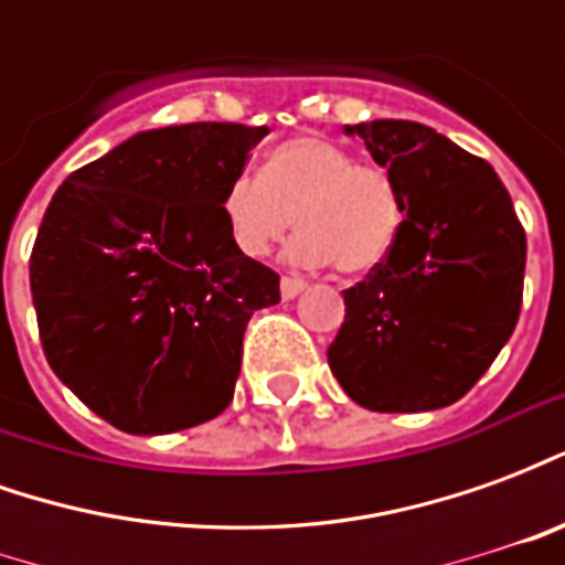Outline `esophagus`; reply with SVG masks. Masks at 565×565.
<instances>
[{"label": "esophagus", "mask_w": 565, "mask_h": 565, "mask_svg": "<svg viewBox=\"0 0 565 565\" xmlns=\"http://www.w3.org/2000/svg\"><path fill=\"white\" fill-rule=\"evenodd\" d=\"M308 290V284L302 278H281V296L284 299H296Z\"/></svg>", "instance_id": "1"}]
</instances>
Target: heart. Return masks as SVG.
<instances>
[{
  "instance_id": "b5f03b06",
  "label": "heart",
  "mask_w": 565,
  "mask_h": 565,
  "mask_svg": "<svg viewBox=\"0 0 565 565\" xmlns=\"http://www.w3.org/2000/svg\"><path fill=\"white\" fill-rule=\"evenodd\" d=\"M221 214L245 257H269L299 223L290 259L299 266L335 263L344 275L379 269L403 221L391 178L318 136L284 141L269 150L259 174L233 178Z\"/></svg>"
}]
</instances>
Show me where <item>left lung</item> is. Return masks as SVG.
<instances>
[{"mask_svg":"<svg viewBox=\"0 0 565 565\" xmlns=\"http://www.w3.org/2000/svg\"><path fill=\"white\" fill-rule=\"evenodd\" d=\"M387 169L405 221L344 290L330 369L369 412H433L472 391L521 315L526 235L490 162L415 120L344 127Z\"/></svg>","mask_w":565,"mask_h":565,"instance_id":"8db88e82","label":"left lung"}]
</instances>
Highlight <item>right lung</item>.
I'll return each mask as SVG.
<instances>
[{
	"label": "right lung",
	"mask_w": 565,
	"mask_h": 565,
	"mask_svg": "<svg viewBox=\"0 0 565 565\" xmlns=\"http://www.w3.org/2000/svg\"><path fill=\"white\" fill-rule=\"evenodd\" d=\"M269 136L245 124L136 132L56 190L30 257L56 379L132 436L205 424L233 403L250 315L278 275L226 233L221 196Z\"/></svg>",
	"instance_id": "obj_1"
}]
</instances>
